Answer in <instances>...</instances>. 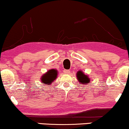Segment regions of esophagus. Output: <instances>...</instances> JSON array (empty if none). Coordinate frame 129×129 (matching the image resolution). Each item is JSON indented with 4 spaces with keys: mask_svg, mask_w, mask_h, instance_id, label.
<instances>
[{
    "mask_svg": "<svg viewBox=\"0 0 129 129\" xmlns=\"http://www.w3.org/2000/svg\"><path fill=\"white\" fill-rule=\"evenodd\" d=\"M63 72H64V74H69V73H70V71H69V70H64L63 71Z\"/></svg>",
    "mask_w": 129,
    "mask_h": 129,
    "instance_id": "esophagus-1",
    "label": "esophagus"
}]
</instances>
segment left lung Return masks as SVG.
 I'll return each instance as SVG.
<instances>
[{
  "label": "left lung",
  "mask_w": 129,
  "mask_h": 129,
  "mask_svg": "<svg viewBox=\"0 0 129 129\" xmlns=\"http://www.w3.org/2000/svg\"><path fill=\"white\" fill-rule=\"evenodd\" d=\"M76 76L78 82L81 84H83V85L88 84L90 82V78H89L88 75H86L82 71H78L77 72Z\"/></svg>",
  "instance_id": "8db88e82"
}]
</instances>
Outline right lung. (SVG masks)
Here are the masks:
<instances>
[{"label":"right lung","mask_w":129,"mask_h":129,"mask_svg":"<svg viewBox=\"0 0 129 129\" xmlns=\"http://www.w3.org/2000/svg\"><path fill=\"white\" fill-rule=\"evenodd\" d=\"M57 78V74L54 69L49 70L41 77V81L46 85H50Z\"/></svg>","instance_id":"1"}]
</instances>
